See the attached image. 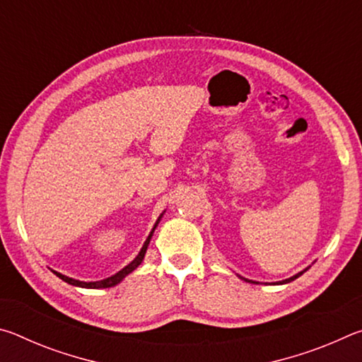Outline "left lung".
<instances>
[{
    "instance_id": "1",
    "label": "left lung",
    "mask_w": 362,
    "mask_h": 362,
    "mask_svg": "<svg viewBox=\"0 0 362 362\" xmlns=\"http://www.w3.org/2000/svg\"><path fill=\"white\" fill-rule=\"evenodd\" d=\"M300 274H303V272L302 273H298V274H296V276H292V278H289V279H286V281H281V283H276V284H286V283H291V281H293L296 278H298Z\"/></svg>"
}]
</instances>
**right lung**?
Returning a JSON list of instances; mask_svg holds the SVG:
<instances>
[{
  "label": "right lung",
  "mask_w": 362,
  "mask_h": 362,
  "mask_svg": "<svg viewBox=\"0 0 362 362\" xmlns=\"http://www.w3.org/2000/svg\"><path fill=\"white\" fill-rule=\"evenodd\" d=\"M159 218H161V217H159ZM156 223H158V222H156ZM155 228H156V225H155ZM155 228H153V231H155ZM153 231L150 233V236L146 238L144 247L140 249V252H139V255L136 257V259H134V260L129 263V265L122 268L121 272H118L116 274H113V276H110V278H107V279L95 281V283H84V281L71 279V278H69V276H65V274H60V273H57V272H54V273H56L60 279L65 281V283L73 284V286H78V287H86V289H102V287H103V289H105V287H112V286H115V284H118L119 281H122V278L127 276V274H129L131 272H134V269H136V268L140 265V263H142L144 257H145V252H146V247H148V244H150Z\"/></svg>",
  "instance_id": "obj_1"
}]
</instances>
